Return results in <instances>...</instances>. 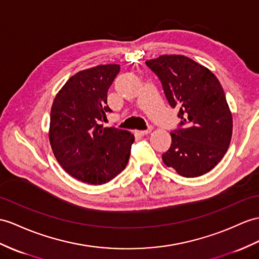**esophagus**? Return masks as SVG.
<instances>
[{
  "label": "esophagus",
  "mask_w": 259,
  "mask_h": 259,
  "mask_svg": "<svg viewBox=\"0 0 259 259\" xmlns=\"http://www.w3.org/2000/svg\"><path fill=\"white\" fill-rule=\"evenodd\" d=\"M151 131H153V126H149V127H148L147 130H145V131H138L137 133L140 134V135H142V136H144V135H147V134H149Z\"/></svg>",
  "instance_id": "1"
}]
</instances>
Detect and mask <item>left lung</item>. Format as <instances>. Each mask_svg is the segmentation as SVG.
I'll return each instance as SVG.
<instances>
[{
    "label": "left lung",
    "mask_w": 259,
    "mask_h": 259,
    "mask_svg": "<svg viewBox=\"0 0 259 259\" xmlns=\"http://www.w3.org/2000/svg\"><path fill=\"white\" fill-rule=\"evenodd\" d=\"M159 78L171 108H179V127L162 154L165 165L182 177L209 172L228 150L233 118L220 81L209 69L181 55H162L146 61Z\"/></svg>",
    "instance_id": "1"
}]
</instances>
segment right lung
Masks as SVG:
<instances>
[{
  "instance_id": "1",
  "label": "right lung",
  "mask_w": 259,
  "mask_h": 259,
  "mask_svg": "<svg viewBox=\"0 0 259 259\" xmlns=\"http://www.w3.org/2000/svg\"><path fill=\"white\" fill-rule=\"evenodd\" d=\"M119 65L79 71L57 93L50 111L49 142L56 159L73 178L90 185L109 182L127 165L135 137L103 127L108 91Z\"/></svg>"
}]
</instances>
